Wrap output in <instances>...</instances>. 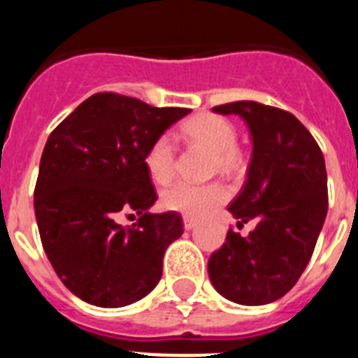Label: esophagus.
Instances as JSON below:
<instances>
[{
	"instance_id": "esophagus-1",
	"label": "esophagus",
	"mask_w": 358,
	"mask_h": 358,
	"mask_svg": "<svg viewBox=\"0 0 358 358\" xmlns=\"http://www.w3.org/2000/svg\"><path fill=\"white\" fill-rule=\"evenodd\" d=\"M196 227V219L195 217H189V215H184V229L185 230H191Z\"/></svg>"
}]
</instances>
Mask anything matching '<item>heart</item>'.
Here are the masks:
<instances>
[{
  "mask_svg": "<svg viewBox=\"0 0 358 358\" xmlns=\"http://www.w3.org/2000/svg\"><path fill=\"white\" fill-rule=\"evenodd\" d=\"M187 141L204 146L213 154V165L221 173H230L238 165V135L236 128L217 115H199L182 126ZM145 167L156 184H167L174 174V143L169 135H159L146 148ZM227 199L221 184H191L176 182L162 193V206L169 212H178L189 217H201L212 212Z\"/></svg>",
  "mask_w": 358,
  "mask_h": 358,
  "instance_id": "b5f03b06",
  "label": "heart"
}]
</instances>
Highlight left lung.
Listing matches in <instances>:
<instances>
[{"label":"left lung","mask_w":358,"mask_h":358,"mask_svg":"<svg viewBox=\"0 0 358 358\" xmlns=\"http://www.w3.org/2000/svg\"><path fill=\"white\" fill-rule=\"evenodd\" d=\"M238 115L252 141L243 189L229 206L238 224L255 219L249 238L229 230L208 260L213 288L238 305L280 299L308 266L327 215V171L310 131L282 109L241 100L213 108Z\"/></svg>","instance_id":"1"}]
</instances>
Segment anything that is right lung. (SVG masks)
<instances>
[{
    "mask_svg": "<svg viewBox=\"0 0 358 358\" xmlns=\"http://www.w3.org/2000/svg\"><path fill=\"white\" fill-rule=\"evenodd\" d=\"M187 113L98 92L48 137L35 187L36 224L57 277L89 305H131L159 282L163 255L184 227L176 212H148L157 196L145 154ZM124 211L140 215L131 229L116 223Z\"/></svg>",
    "mask_w": 358,
    "mask_h": 358,
    "instance_id": "obj_1",
    "label": "right lung"
}]
</instances>
